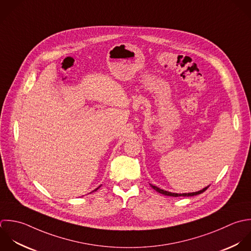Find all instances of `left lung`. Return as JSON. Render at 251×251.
I'll return each mask as SVG.
<instances>
[{
  "mask_svg": "<svg viewBox=\"0 0 251 251\" xmlns=\"http://www.w3.org/2000/svg\"><path fill=\"white\" fill-rule=\"evenodd\" d=\"M151 187L153 190H155L156 192H158V193H160V194H162V195H164V196H168V197H194V196H198V195H201V194H202L203 192H205L209 186L206 187V188H204V189H202V190H201V191H199V192H196V193H189V194H174V193H170V192L161 190V189H159V188H157V187H155V186H153V185H151Z\"/></svg>",
  "mask_w": 251,
  "mask_h": 251,
  "instance_id": "obj_1",
  "label": "left lung"
}]
</instances>
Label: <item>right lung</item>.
<instances>
[{"label": "right lung", "instance_id": "right-lung-1", "mask_svg": "<svg viewBox=\"0 0 251 251\" xmlns=\"http://www.w3.org/2000/svg\"><path fill=\"white\" fill-rule=\"evenodd\" d=\"M99 188H100V187H99ZM99 188H97V189H96V190H95V191H97V190H98V189H99Z\"/></svg>", "mask_w": 251, "mask_h": 251}]
</instances>
